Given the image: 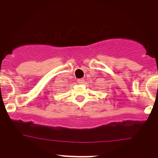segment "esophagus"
<instances>
[{"label": "esophagus", "mask_w": 158, "mask_h": 158, "mask_svg": "<svg viewBox=\"0 0 158 158\" xmlns=\"http://www.w3.org/2000/svg\"><path fill=\"white\" fill-rule=\"evenodd\" d=\"M84 82V78H81V79L77 80V83H78V84H83Z\"/></svg>", "instance_id": "obj_1"}]
</instances>
